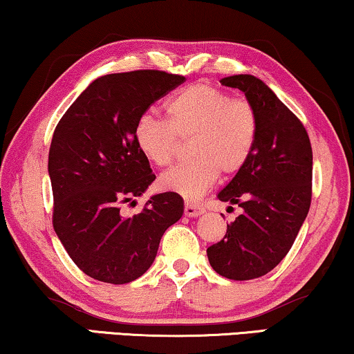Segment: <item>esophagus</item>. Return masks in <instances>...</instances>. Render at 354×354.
<instances>
[{
	"label": "esophagus",
	"instance_id": "34e87169",
	"mask_svg": "<svg viewBox=\"0 0 354 354\" xmlns=\"http://www.w3.org/2000/svg\"><path fill=\"white\" fill-rule=\"evenodd\" d=\"M204 214V207L199 206L196 203H187L185 204V215L187 217H198V215Z\"/></svg>",
	"mask_w": 354,
	"mask_h": 354
}]
</instances>
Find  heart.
Returning <instances> with one entry per match:
<instances>
[{
    "mask_svg": "<svg viewBox=\"0 0 354 354\" xmlns=\"http://www.w3.org/2000/svg\"><path fill=\"white\" fill-rule=\"evenodd\" d=\"M165 110L167 121L145 115L134 129L139 151L158 167L171 165L178 139H189L192 160L162 174V189L196 199L217 176L233 177L248 165L259 136L257 113L249 102L232 99L212 84L194 83L169 97Z\"/></svg>",
    "mask_w": 354,
    "mask_h": 354,
    "instance_id": "b5f03b06",
    "label": "heart"
}]
</instances>
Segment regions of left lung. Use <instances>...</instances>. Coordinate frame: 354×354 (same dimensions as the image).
Listing matches in <instances>:
<instances>
[{
    "label": "left lung",
    "mask_w": 354,
    "mask_h": 354,
    "mask_svg": "<svg viewBox=\"0 0 354 354\" xmlns=\"http://www.w3.org/2000/svg\"><path fill=\"white\" fill-rule=\"evenodd\" d=\"M220 83L244 92L257 113L259 136L248 165L217 194L243 212L207 249V259L225 278L248 281L273 270L294 244L310 211L313 151L299 118L262 80L234 75Z\"/></svg>",
    "instance_id": "obj_1"
}]
</instances>
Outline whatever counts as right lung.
Instances as JSON below:
<instances>
[{
    "mask_svg": "<svg viewBox=\"0 0 354 354\" xmlns=\"http://www.w3.org/2000/svg\"><path fill=\"white\" fill-rule=\"evenodd\" d=\"M185 81L160 70L111 73L92 81L55 127L48 171L53 225L70 259L102 283H131L150 268L166 230L180 220L183 199L166 192L139 214L136 203L156 176L134 139L150 105Z\"/></svg>",
    "mask_w": 354,
    "mask_h": 354,
    "instance_id": "obj_1",
    "label": "right lung"
}]
</instances>
